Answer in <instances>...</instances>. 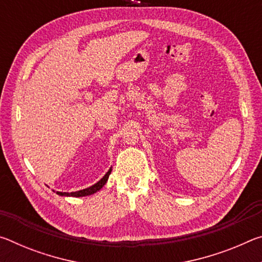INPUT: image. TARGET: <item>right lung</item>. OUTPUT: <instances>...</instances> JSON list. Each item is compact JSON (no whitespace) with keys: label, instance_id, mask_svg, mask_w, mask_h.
I'll use <instances>...</instances> for the list:
<instances>
[{"label":"right lung","instance_id":"obj_1","mask_svg":"<svg viewBox=\"0 0 262 262\" xmlns=\"http://www.w3.org/2000/svg\"><path fill=\"white\" fill-rule=\"evenodd\" d=\"M111 171H112V168H110L107 173H106V174L103 177V178H101V179L98 181V183L95 184L94 186H91V187L85 188V189H82V190H77V192H73V193L56 192V194L62 195V196H76V198H79V196H86V195L94 194V193H96V192H98V190L106 184V181H107V179H108V176H110V173H111Z\"/></svg>","mask_w":262,"mask_h":262}]
</instances>
